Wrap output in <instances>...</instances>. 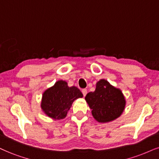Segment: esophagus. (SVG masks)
<instances>
[{
  "label": "esophagus",
  "instance_id": "obj_1",
  "mask_svg": "<svg viewBox=\"0 0 159 159\" xmlns=\"http://www.w3.org/2000/svg\"><path fill=\"white\" fill-rule=\"evenodd\" d=\"M82 92H83V96L85 97V96L87 94V89H83V90H82Z\"/></svg>",
  "mask_w": 159,
  "mask_h": 159
}]
</instances>
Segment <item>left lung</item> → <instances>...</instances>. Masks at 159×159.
Masks as SVG:
<instances>
[{"instance_id":"1","label":"left lung","mask_w":159,"mask_h":159,"mask_svg":"<svg viewBox=\"0 0 159 159\" xmlns=\"http://www.w3.org/2000/svg\"><path fill=\"white\" fill-rule=\"evenodd\" d=\"M85 100L91 109L93 118L101 123L119 118L126 105L121 90L111 85L105 79L97 82L95 91L87 93Z\"/></svg>"}]
</instances>
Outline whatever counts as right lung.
Instances as JSON below:
<instances>
[{"label":"right lung","instance_id":"1","mask_svg":"<svg viewBox=\"0 0 159 159\" xmlns=\"http://www.w3.org/2000/svg\"><path fill=\"white\" fill-rule=\"evenodd\" d=\"M83 97L78 88L69 87L67 82L58 80L43 92L40 106L45 114L53 119L59 120L67 116L74 100Z\"/></svg>","mask_w":159,"mask_h":159}]
</instances>
